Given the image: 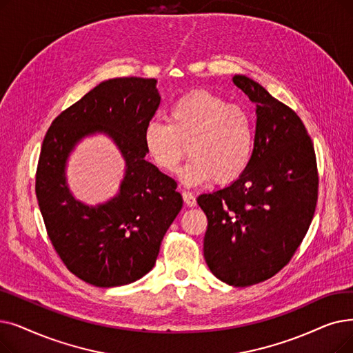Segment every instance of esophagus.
Here are the masks:
<instances>
[{
	"label": "esophagus",
	"mask_w": 353,
	"mask_h": 353,
	"mask_svg": "<svg viewBox=\"0 0 353 353\" xmlns=\"http://www.w3.org/2000/svg\"><path fill=\"white\" fill-rule=\"evenodd\" d=\"M183 194V199H185V203L188 205V206H196V197H194V194L192 193V192H188V190H185L181 193Z\"/></svg>",
	"instance_id": "obj_1"
}]
</instances>
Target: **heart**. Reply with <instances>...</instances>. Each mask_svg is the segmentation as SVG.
Wrapping results in <instances>:
<instances>
[{
  "instance_id": "heart-1",
  "label": "heart",
  "mask_w": 353,
  "mask_h": 353,
  "mask_svg": "<svg viewBox=\"0 0 353 353\" xmlns=\"http://www.w3.org/2000/svg\"><path fill=\"white\" fill-rule=\"evenodd\" d=\"M254 141L251 114L203 89L177 98L168 110V122L151 119L143 131L147 156L165 173L177 170L189 144L192 157L180 172L188 186L239 179L251 163Z\"/></svg>"
}]
</instances>
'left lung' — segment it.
<instances>
[{
  "label": "left lung",
  "instance_id": "8db88e82",
  "mask_svg": "<svg viewBox=\"0 0 353 353\" xmlns=\"http://www.w3.org/2000/svg\"><path fill=\"white\" fill-rule=\"evenodd\" d=\"M234 83L256 105L252 159L221 190L197 197L208 218L203 255L234 287L271 279L288 264L312 223L319 189L314 147L299 115L255 81Z\"/></svg>",
  "mask_w": 353,
  "mask_h": 353
}]
</instances>
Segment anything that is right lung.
<instances>
[{
	"label": "right lung",
	"mask_w": 353,
	"mask_h": 353,
	"mask_svg": "<svg viewBox=\"0 0 353 353\" xmlns=\"http://www.w3.org/2000/svg\"><path fill=\"white\" fill-rule=\"evenodd\" d=\"M156 85L144 78L101 82L60 114L43 140L36 196L48 235L68 270L92 285L140 280L154 267L183 206L176 181L145 160L143 131L160 105ZM95 132L113 139L126 174L111 201L89 207L70 193L65 163L74 145Z\"/></svg>",
	"instance_id": "1"
}]
</instances>
